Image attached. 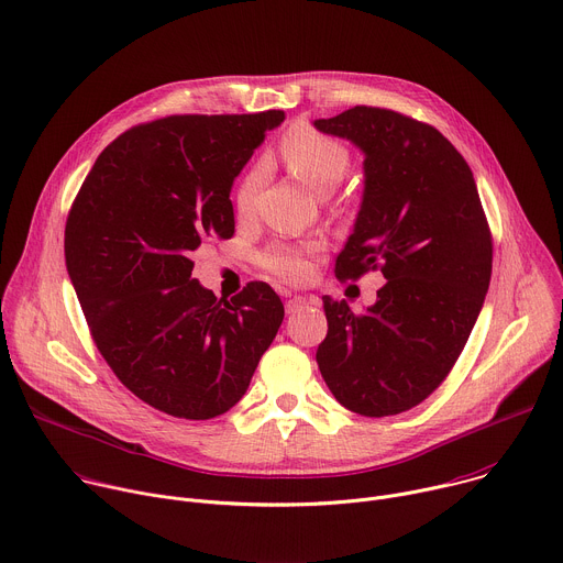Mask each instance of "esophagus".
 <instances>
[{"label":"esophagus","mask_w":563,"mask_h":563,"mask_svg":"<svg viewBox=\"0 0 563 563\" xmlns=\"http://www.w3.org/2000/svg\"><path fill=\"white\" fill-rule=\"evenodd\" d=\"M302 305H307V298H305V296H289L287 302H285V311H287V313H294V311H298Z\"/></svg>","instance_id":"esophagus-1"}]
</instances>
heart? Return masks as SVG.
<instances>
[{"mask_svg":"<svg viewBox=\"0 0 563 563\" xmlns=\"http://www.w3.org/2000/svg\"><path fill=\"white\" fill-rule=\"evenodd\" d=\"M280 155L287 169L311 191L325 196L336 189L350 169V151L332 135L320 133L307 124L289 129L280 140ZM265 178L263 163H256L235 187V213L250 220L256 213L258 191ZM316 247H296L274 243L261 256V265L274 276L289 283H305L311 276V256Z\"/></svg>","mask_w":563,"mask_h":563,"instance_id":"b5f03b06","label":"heart"}]
</instances>
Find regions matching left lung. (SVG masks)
I'll return each mask as SVG.
<instances>
[{
	"mask_svg": "<svg viewBox=\"0 0 563 563\" xmlns=\"http://www.w3.org/2000/svg\"><path fill=\"white\" fill-rule=\"evenodd\" d=\"M313 126L365 153L363 202L336 278H387L363 313L323 298L318 369L343 408L400 415L445 380L467 343L493 274L488 218L463 155L434 126L378 107Z\"/></svg>",
	"mask_w": 563,
	"mask_h": 563,
	"instance_id": "left-lung-1",
	"label": "left lung"
}]
</instances>
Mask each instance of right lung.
<instances>
[{
	"label": "right lung",
	"instance_id": "add662e5",
	"mask_svg": "<svg viewBox=\"0 0 563 563\" xmlns=\"http://www.w3.org/2000/svg\"><path fill=\"white\" fill-rule=\"evenodd\" d=\"M283 111L169 115L115 137L79 187L64 256L91 336L126 389L176 419L207 421L250 387L285 316L261 280L231 300L191 278L207 238H231L229 200Z\"/></svg>",
	"mask_w": 563,
	"mask_h": 563
}]
</instances>
